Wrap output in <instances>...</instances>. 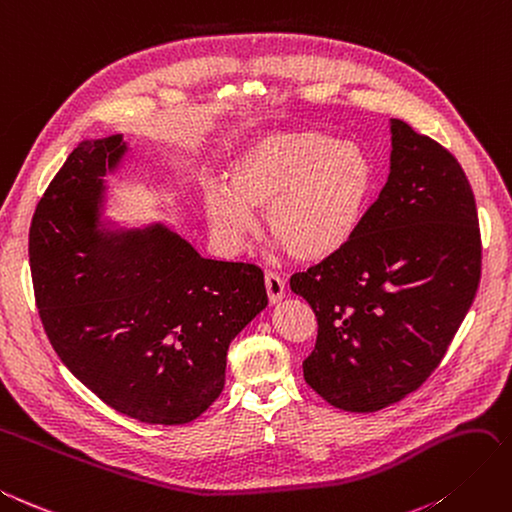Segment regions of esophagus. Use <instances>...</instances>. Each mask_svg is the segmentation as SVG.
<instances>
[{
  "label": "esophagus",
  "mask_w": 512,
  "mask_h": 512,
  "mask_svg": "<svg viewBox=\"0 0 512 512\" xmlns=\"http://www.w3.org/2000/svg\"><path fill=\"white\" fill-rule=\"evenodd\" d=\"M265 286H267V295L271 303H278L286 295V282L282 275H278L275 271L265 273Z\"/></svg>",
  "instance_id": "esophagus-1"
}]
</instances>
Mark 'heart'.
<instances>
[{
    "mask_svg": "<svg viewBox=\"0 0 512 512\" xmlns=\"http://www.w3.org/2000/svg\"><path fill=\"white\" fill-rule=\"evenodd\" d=\"M362 148L323 131H271L247 140L228 163V185L204 189L213 237L237 252L265 209L267 232L299 262L340 254L362 228L375 191Z\"/></svg>",
    "mask_w": 512,
    "mask_h": 512,
    "instance_id": "1",
    "label": "heart"
}]
</instances>
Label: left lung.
I'll use <instances>...</instances> for the list:
<instances>
[{"label":"left lung","instance_id":"1","mask_svg":"<svg viewBox=\"0 0 512 512\" xmlns=\"http://www.w3.org/2000/svg\"><path fill=\"white\" fill-rule=\"evenodd\" d=\"M472 185L450 150L392 120L390 176L344 250L290 275L319 334L303 377L329 405L377 411L441 364L480 284Z\"/></svg>","mask_w":512,"mask_h":512}]
</instances>
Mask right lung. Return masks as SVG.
Segmentation results:
<instances>
[{"instance_id": "right-lung-1", "label": "right lung", "mask_w": 512, "mask_h": 512, "mask_svg": "<svg viewBox=\"0 0 512 512\" xmlns=\"http://www.w3.org/2000/svg\"><path fill=\"white\" fill-rule=\"evenodd\" d=\"M122 137L81 142L40 198L30 226L36 308L53 351L124 416L185 424L224 390L232 338L267 306L250 262L202 258L168 230H96L101 176Z\"/></svg>"}]
</instances>
